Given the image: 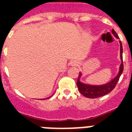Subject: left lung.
Here are the masks:
<instances>
[{"label": "left lung", "instance_id": "8db88e82", "mask_svg": "<svg viewBox=\"0 0 132 132\" xmlns=\"http://www.w3.org/2000/svg\"><path fill=\"white\" fill-rule=\"evenodd\" d=\"M112 32L116 38H119V36H118V35H117V34L116 33L114 30L112 29ZM120 45H121V48H120V50H121V59L122 62H121V66H120L119 74L117 75V76L114 79H113L110 82L106 84L102 85V86H90V85L85 84L80 82L79 79H80L81 74L79 73L78 76V79H77V85L79 91L80 92L81 94H83L84 96L87 97V98H95L104 96V95H106L107 94L110 93L115 88L123 71V46H122V44H121V41H120Z\"/></svg>", "mask_w": 132, "mask_h": 132}]
</instances>
